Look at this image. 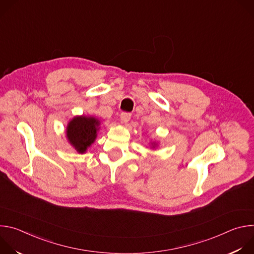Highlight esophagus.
Here are the masks:
<instances>
[{
	"label": "esophagus",
	"instance_id": "obj_1",
	"mask_svg": "<svg viewBox=\"0 0 254 254\" xmlns=\"http://www.w3.org/2000/svg\"><path fill=\"white\" fill-rule=\"evenodd\" d=\"M130 117H131V115H130L129 113L124 112V113L121 114V120H122V122L125 123V124H127V123L130 120Z\"/></svg>",
	"mask_w": 254,
	"mask_h": 254
}]
</instances>
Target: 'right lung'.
I'll list each match as a JSON object with an SVG mask.
<instances>
[{
    "instance_id": "add662e5",
    "label": "right lung",
    "mask_w": 254,
    "mask_h": 254,
    "mask_svg": "<svg viewBox=\"0 0 254 254\" xmlns=\"http://www.w3.org/2000/svg\"><path fill=\"white\" fill-rule=\"evenodd\" d=\"M99 122L94 118L77 117L67 127V137L79 153H84L96 137Z\"/></svg>"
}]
</instances>
